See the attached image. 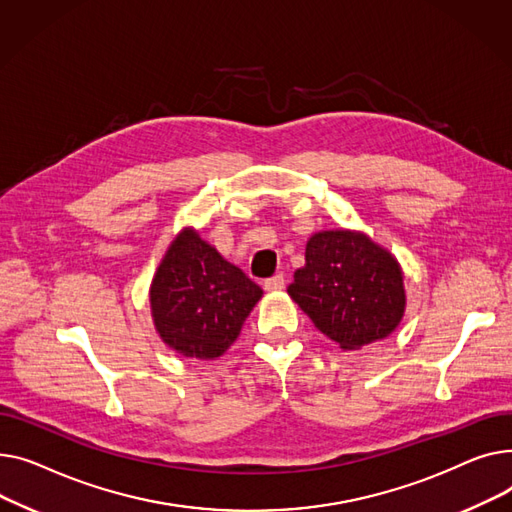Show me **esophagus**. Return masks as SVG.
<instances>
[{"mask_svg": "<svg viewBox=\"0 0 512 512\" xmlns=\"http://www.w3.org/2000/svg\"><path fill=\"white\" fill-rule=\"evenodd\" d=\"M285 287V277L283 275H275L264 281V289L266 291H281Z\"/></svg>", "mask_w": 512, "mask_h": 512, "instance_id": "obj_1", "label": "esophagus"}]
</instances>
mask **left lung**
<instances>
[{"instance_id": "1", "label": "left lung", "mask_w": 512, "mask_h": 512, "mask_svg": "<svg viewBox=\"0 0 512 512\" xmlns=\"http://www.w3.org/2000/svg\"><path fill=\"white\" fill-rule=\"evenodd\" d=\"M287 293L345 351L393 335L407 306L399 260L353 229L314 233Z\"/></svg>"}]
</instances>
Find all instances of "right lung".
Segmentation results:
<instances>
[{
    "instance_id": "add662e5",
    "label": "right lung",
    "mask_w": 512,
    "mask_h": 512,
    "mask_svg": "<svg viewBox=\"0 0 512 512\" xmlns=\"http://www.w3.org/2000/svg\"><path fill=\"white\" fill-rule=\"evenodd\" d=\"M260 297L262 289L194 227L173 237L148 291L161 341L196 359L221 357L242 333Z\"/></svg>"
}]
</instances>
